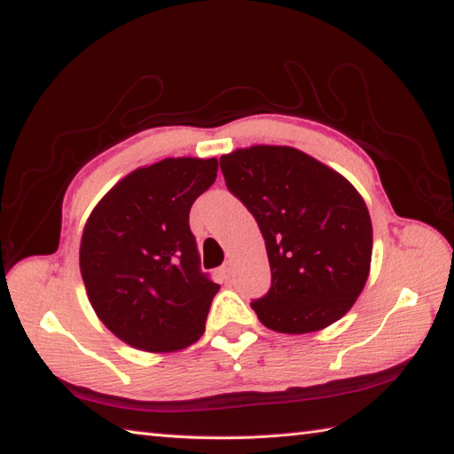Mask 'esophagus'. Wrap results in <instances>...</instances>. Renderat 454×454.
Instances as JSON below:
<instances>
[{"label":"esophagus","instance_id":"1","mask_svg":"<svg viewBox=\"0 0 454 454\" xmlns=\"http://www.w3.org/2000/svg\"><path fill=\"white\" fill-rule=\"evenodd\" d=\"M220 275H222V278H226V281H228V278L232 277V265H230V263L222 265V267H220Z\"/></svg>","mask_w":454,"mask_h":454}]
</instances>
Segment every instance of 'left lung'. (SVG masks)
Instances as JSON below:
<instances>
[{"label":"left lung","mask_w":454,"mask_h":454,"mask_svg":"<svg viewBox=\"0 0 454 454\" xmlns=\"http://www.w3.org/2000/svg\"><path fill=\"white\" fill-rule=\"evenodd\" d=\"M220 169L265 239L273 281L252 302L259 322L298 335L349 312L372 257L371 215L359 191L293 146L238 148L220 158Z\"/></svg>","instance_id":"8db88e82"}]
</instances>
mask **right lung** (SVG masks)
<instances>
[{"mask_svg":"<svg viewBox=\"0 0 454 454\" xmlns=\"http://www.w3.org/2000/svg\"><path fill=\"white\" fill-rule=\"evenodd\" d=\"M216 158H166L124 176L85 222L80 271L99 320L148 353L200 340L218 285L199 269L189 210L216 179Z\"/></svg>","mask_w":454,"mask_h":454,"instance_id":"right-lung-1","label":"right lung"}]
</instances>
